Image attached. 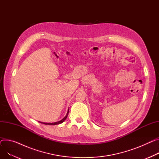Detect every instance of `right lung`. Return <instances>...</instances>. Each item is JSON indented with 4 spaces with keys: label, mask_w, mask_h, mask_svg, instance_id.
I'll return each instance as SVG.
<instances>
[{
    "label": "right lung",
    "mask_w": 159,
    "mask_h": 159,
    "mask_svg": "<svg viewBox=\"0 0 159 159\" xmlns=\"http://www.w3.org/2000/svg\"><path fill=\"white\" fill-rule=\"evenodd\" d=\"M68 113H69V110H68V112H67L66 116L62 120H61L60 121H57V122H55V123H43V122H41V123H42V124H45V125H57V124H62V122H64V121L66 120V119L67 118V115H68Z\"/></svg>",
    "instance_id": "1"
}]
</instances>
